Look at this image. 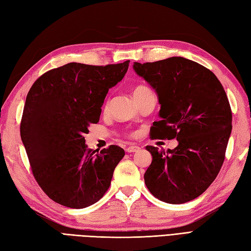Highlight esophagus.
Wrapping results in <instances>:
<instances>
[{
  "mask_svg": "<svg viewBox=\"0 0 251 251\" xmlns=\"http://www.w3.org/2000/svg\"><path fill=\"white\" fill-rule=\"evenodd\" d=\"M140 150V148L138 146H131V147H127L126 149V151L127 153H134V152H137Z\"/></svg>",
  "mask_w": 251,
  "mask_h": 251,
  "instance_id": "34e87169",
  "label": "esophagus"
}]
</instances>
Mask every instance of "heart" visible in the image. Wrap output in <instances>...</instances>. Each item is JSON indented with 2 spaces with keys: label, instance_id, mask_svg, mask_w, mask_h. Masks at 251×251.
Here are the masks:
<instances>
[{
  "label": "heart",
  "instance_id": "heart-1",
  "mask_svg": "<svg viewBox=\"0 0 251 251\" xmlns=\"http://www.w3.org/2000/svg\"><path fill=\"white\" fill-rule=\"evenodd\" d=\"M147 90H149V87H147L146 85H137V86L134 89L133 94H134V95H138V94H140V93H142V92H145V91H147Z\"/></svg>",
  "mask_w": 251,
  "mask_h": 251
}]
</instances>
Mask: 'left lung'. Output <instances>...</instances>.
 I'll return each mask as SVG.
<instances>
[{
    "mask_svg": "<svg viewBox=\"0 0 251 251\" xmlns=\"http://www.w3.org/2000/svg\"><path fill=\"white\" fill-rule=\"evenodd\" d=\"M133 67L156 91L161 105L152 139L178 141L167 152L146 147L152 154L146 186L168 204L190 201L212 184L225 159L232 113L224 87L211 71L182 57Z\"/></svg>",
    "mask_w": 251,
    "mask_h": 251,
    "instance_id": "left-lung-1",
    "label": "left lung"
}]
</instances>
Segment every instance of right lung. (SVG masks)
Returning <instances> with one entry per match:
<instances>
[{
  "mask_svg": "<svg viewBox=\"0 0 251 251\" xmlns=\"http://www.w3.org/2000/svg\"><path fill=\"white\" fill-rule=\"evenodd\" d=\"M128 63H67L44 73L27 94L21 138L33 177L60 205L89 207L110 188L124 149L112 145L96 153L84 134L99 121L109 89L123 80Z\"/></svg>",
  "mask_w": 251,
  "mask_h": 251,
  "instance_id": "add662e5",
  "label": "right lung"
}]
</instances>
